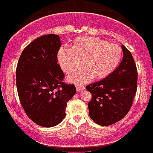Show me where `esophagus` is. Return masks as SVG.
I'll return each mask as SVG.
<instances>
[{
	"instance_id": "esophagus-1",
	"label": "esophagus",
	"mask_w": 153,
	"mask_h": 153,
	"mask_svg": "<svg viewBox=\"0 0 153 153\" xmlns=\"http://www.w3.org/2000/svg\"><path fill=\"white\" fill-rule=\"evenodd\" d=\"M76 90L77 91H84V88H85V87L82 84H76Z\"/></svg>"
}]
</instances>
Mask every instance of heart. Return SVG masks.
<instances>
[{"label":"heart","instance_id":"1","mask_svg":"<svg viewBox=\"0 0 153 153\" xmlns=\"http://www.w3.org/2000/svg\"><path fill=\"white\" fill-rule=\"evenodd\" d=\"M123 49L117 43H109L100 38L82 36L73 41L71 48L62 46L57 61L66 73H72L81 65L84 67L69 77L73 82L83 84L94 76L104 78L115 70L123 57Z\"/></svg>","mask_w":153,"mask_h":153}]
</instances>
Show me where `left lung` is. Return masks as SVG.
Returning a JSON list of instances; mask_svg holds the SVG:
<instances>
[{
  "instance_id": "left-lung-1",
  "label": "left lung",
  "mask_w": 153,
  "mask_h": 153,
  "mask_svg": "<svg viewBox=\"0 0 153 153\" xmlns=\"http://www.w3.org/2000/svg\"><path fill=\"white\" fill-rule=\"evenodd\" d=\"M123 58L115 70L102 80L86 86L91 94L89 116L98 125L107 126L126 115L137 88V69L130 51L122 46Z\"/></svg>"
}]
</instances>
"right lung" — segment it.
<instances>
[{
  "instance_id": "right-lung-1",
  "label": "right lung",
  "mask_w": 153,
  "mask_h": 153,
  "mask_svg": "<svg viewBox=\"0 0 153 153\" xmlns=\"http://www.w3.org/2000/svg\"><path fill=\"white\" fill-rule=\"evenodd\" d=\"M61 46L57 35L38 38L24 48L16 70L22 107L30 120L43 127L63 120L67 102L76 93L74 84L63 81L65 74L57 64Z\"/></svg>"
}]
</instances>
